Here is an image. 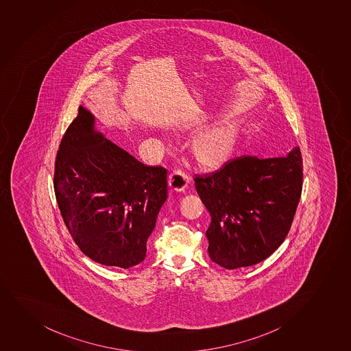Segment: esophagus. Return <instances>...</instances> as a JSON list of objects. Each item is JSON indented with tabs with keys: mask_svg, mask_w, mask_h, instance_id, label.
Instances as JSON below:
<instances>
[{
	"mask_svg": "<svg viewBox=\"0 0 351 351\" xmlns=\"http://www.w3.org/2000/svg\"><path fill=\"white\" fill-rule=\"evenodd\" d=\"M189 184V178L181 171H173L169 177V184L171 189L176 192H182L187 189Z\"/></svg>",
	"mask_w": 351,
	"mask_h": 351,
	"instance_id": "1",
	"label": "esophagus"
}]
</instances>
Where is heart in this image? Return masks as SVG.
Masks as SVG:
<instances>
[{
	"mask_svg": "<svg viewBox=\"0 0 351 351\" xmlns=\"http://www.w3.org/2000/svg\"><path fill=\"white\" fill-rule=\"evenodd\" d=\"M187 130H193V125H189ZM239 134V125L236 122L214 125L194 137L189 154L203 170H218L232 159Z\"/></svg>",
	"mask_w": 351,
	"mask_h": 351,
	"instance_id": "heart-1",
	"label": "heart"
}]
</instances>
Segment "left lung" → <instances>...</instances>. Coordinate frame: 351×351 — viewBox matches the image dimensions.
<instances>
[{
  "label": "left lung",
  "instance_id": "left-lung-1",
  "mask_svg": "<svg viewBox=\"0 0 351 351\" xmlns=\"http://www.w3.org/2000/svg\"><path fill=\"white\" fill-rule=\"evenodd\" d=\"M194 180L211 216V260L226 269L253 266L273 254L290 230L303 184L300 149L273 158L241 156Z\"/></svg>",
  "mask_w": 351,
  "mask_h": 351
}]
</instances>
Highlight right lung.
I'll list each match as a JSON object with an SVG mask.
<instances>
[{"instance_id": "obj_1", "label": "right lung", "mask_w": 351, "mask_h": 351, "mask_svg": "<svg viewBox=\"0 0 351 351\" xmlns=\"http://www.w3.org/2000/svg\"><path fill=\"white\" fill-rule=\"evenodd\" d=\"M167 171L138 162L97 130L80 106L56 155L54 191L63 221L86 256L105 266L143 261L167 199Z\"/></svg>"}]
</instances>
